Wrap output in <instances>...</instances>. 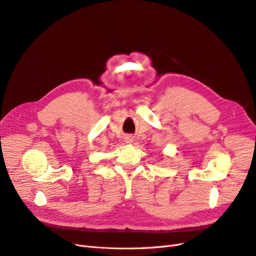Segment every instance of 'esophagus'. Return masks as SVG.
<instances>
[{"label": "esophagus", "instance_id": "1", "mask_svg": "<svg viewBox=\"0 0 256 256\" xmlns=\"http://www.w3.org/2000/svg\"><path fill=\"white\" fill-rule=\"evenodd\" d=\"M125 141H126V143H132L134 142V136H127L125 138Z\"/></svg>", "mask_w": 256, "mask_h": 256}]
</instances>
